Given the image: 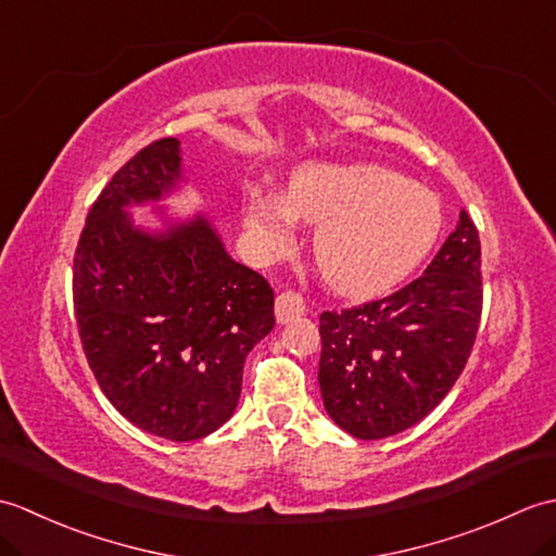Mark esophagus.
I'll use <instances>...</instances> for the list:
<instances>
[{
	"instance_id": "1",
	"label": "esophagus",
	"mask_w": 556,
	"mask_h": 556,
	"mask_svg": "<svg viewBox=\"0 0 556 556\" xmlns=\"http://www.w3.org/2000/svg\"><path fill=\"white\" fill-rule=\"evenodd\" d=\"M275 313H277L279 323H289V320H293V317L305 313V301L296 291H281L277 296Z\"/></svg>"
}]
</instances>
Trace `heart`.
<instances>
[{
	"label": "heart",
	"instance_id": "1",
	"mask_svg": "<svg viewBox=\"0 0 556 556\" xmlns=\"http://www.w3.org/2000/svg\"><path fill=\"white\" fill-rule=\"evenodd\" d=\"M287 197L251 188L248 231L260 248L277 251L296 215L315 222V263L349 296H370L404 279L430 253L442 227L430 191L375 164L303 169Z\"/></svg>",
	"mask_w": 556,
	"mask_h": 556
}]
</instances>
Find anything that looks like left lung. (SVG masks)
<instances>
[{
    "label": "left lung",
    "instance_id": "obj_1",
    "mask_svg": "<svg viewBox=\"0 0 556 556\" xmlns=\"http://www.w3.org/2000/svg\"><path fill=\"white\" fill-rule=\"evenodd\" d=\"M476 222L458 227L410 285L320 315L325 408L358 440L408 430L448 394L473 351L482 315Z\"/></svg>",
    "mask_w": 556,
    "mask_h": 556
}]
</instances>
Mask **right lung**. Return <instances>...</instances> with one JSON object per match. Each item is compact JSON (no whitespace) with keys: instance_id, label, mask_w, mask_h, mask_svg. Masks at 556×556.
Returning <instances> with one entry per match:
<instances>
[{"instance_id":"right-lung-1","label":"right lung","mask_w":556,"mask_h":556,"mask_svg":"<svg viewBox=\"0 0 556 556\" xmlns=\"http://www.w3.org/2000/svg\"><path fill=\"white\" fill-rule=\"evenodd\" d=\"M179 162V140L160 138L102 188L76 245L74 313L112 406L140 430L191 442L231 418L248 351L275 327V291L203 217L162 236L134 229L124 207L157 200Z\"/></svg>"}]
</instances>
